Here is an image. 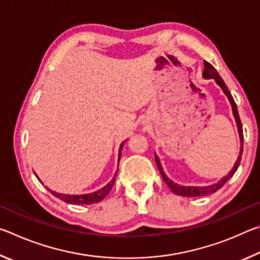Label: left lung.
I'll use <instances>...</instances> for the list:
<instances>
[{"instance_id":"obj_1","label":"left lung","mask_w":260,"mask_h":260,"mask_svg":"<svg viewBox=\"0 0 260 260\" xmlns=\"http://www.w3.org/2000/svg\"><path fill=\"white\" fill-rule=\"evenodd\" d=\"M203 77L206 79H211L213 78L215 81H217L218 85L222 88L223 93L227 95L228 100H230V102L232 104V109H233V113H234V117H235V120H236V124H237V128H239V134H240V139H241V151H240V155L239 158H237V160L235 162L234 167H233L232 171L230 173H228L226 177H223L221 180H220L219 182L212 184V186H208V187H182V186H179V184L174 183L173 181H171V180L166 177L165 173L162 172V169H161V165L159 162V158L157 156H155V160H156V164L158 166V169H159V172L161 174L162 179H164V181L166 182L167 186L170 187L171 190H172L175 195H180V196H186V197H199V196H206V195H210V193H213L215 191H218L220 188H221L223 184H225L228 180H230L234 173L237 171L240 166V162L242 159V152H243V129H242V122L240 119V116H239V111H237V107H236V103L234 99H233V96L231 94V91L228 90V88L226 86L225 81L222 80L221 77L219 76V73L217 72V70L213 68L212 64H210L209 61L204 60V71H203Z\"/></svg>"}]
</instances>
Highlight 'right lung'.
Instances as JSON below:
<instances>
[{"label": "right lung", "mask_w": 260, "mask_h": 260, "mask_svg": "<svg viewBox=\"0 0 260 260\" xmlns=\"http://www.w3.org/2000/svg\"><path fill=\"white\" fill-rule=\"evenodd\" d=\"M122 146H124V143L120 144L119 158L121 156ZM116 177H117V172H116V174H114L113 179L107 184V186L101 188L100 190H98V191H94L91 193H86V195H64V193H58L56 191H52V190H50V189H48V190H49L52 193V195L56 196L57 199H59L63 202H67V203H70V204H81V205L82 204H94V203H99V202L104 200V197L107 196L109 191L112 189L114 180H116ZM39 181H40V180H39Z\"/></svg>", "instance_id": "right-lung-1"}]
</instances>
